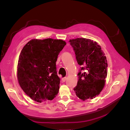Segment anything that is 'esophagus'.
Listing matches in <instances>:
<instances>
[{
    "mask_svg": "<svg viewBox=\"0 0 130 130\" xmlns=\"http://www.w3.org/2000/svg\"><path fill=\"white\" fill-rule=\"evenodd\" d=\"M67 80V77H63L62 78V81L63 82H65L66 81V80Z\"/></svg>",
    "mask_w": 130,
    "mask_h": 130,
    "instance_id": "esophagus-1",
    "label": "esophagus"
}]
</instances>
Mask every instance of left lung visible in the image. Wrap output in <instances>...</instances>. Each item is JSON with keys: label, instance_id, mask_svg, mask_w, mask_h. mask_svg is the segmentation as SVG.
Instances as JSON below:
<instances>
[{"label": "left lung", "instance_id": "left-lung-1", "mask_svg": "<svg viewBox=\"0 0 130 130\" xmlns=\"http://www.w3.org/2000/svg\"><path fill=\"white\" fill-rule=\"evenodd\" d=\"M77 63L81 68L77 86L74 88L76 95L85 101L93 99L104 88L107 75V62L101 46L93 40L84 38L70 40ZM86 70L85 72H81Z\"/></svg>", "mask_w": 130, "mask_h": 130}]
</instances>
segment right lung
Instances as JSON below:
<instances>
[{
  "instance_id": "obj_1",
  "label": "right lung",
  "mask_w": 130,
  "mask_h": 130,
  "mask_svg": "<svg viewBox=\"0 0 130 130\" xmlns=\"http://www.w3.org/2000/svg\"><path fill=\"white\" fill-rule=\"evenodd\" d=\"M66 45L61 40L34 39L23 47L17 66L21 87L31 99L42 103L52 100L60 88L57 75L58 55Z\"/></svg>"
}]
</instances>
